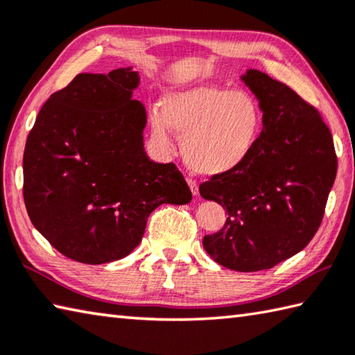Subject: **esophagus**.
Returning <instances> with one entry per match:
<instances>
[{
  "label": "esophagus",
  "instance_id": "1",
  "mask_svg": "<svg viewBox=\"0 0 355 355\" xmlns=\"http://www.w3.org/2000/svg\"><path fill=\"white\" fill-rule=\"evenodd\" d=\"M188 184H189V188L192 191V194L197 196L198 194V183L196 182V180L194 178H188Z\"/></svg>",
  "mask_w": 355,
  "mask_h": 355
}]
</instances>
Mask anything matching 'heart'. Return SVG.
<instances>
[{"label": "heart", "instance_id": "heart-1", "mask_svg": "<svg viewBox=\"0 0 355 355\" xmlns=\"http://www.w3.org/2000/svg\"><path fill=\"white\" fill-rule=\"evenodd\" d=\"M149 124L152 139L163 150L172 147L171 126L182 133L186 164L214 177L248 158L262 130V112L248 93L197 83L167 93L163 110H150Z\"/></svg>", "mask_w": 355, "mask_h": 355}]
</instances>
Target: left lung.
<instances>
[{
  "instance_id": "left-lung-1",
  "label": "left lung",
  "mask_w": 355,
  "mask_h": 355,
  "mask_svg": "<svg viewBox=\"0 0 355 355\" xmlns=\"http://www.w3.org/2000/svg\"><path fill=\"white\" fill-rule=\"evenodd\" d=\"M242 79L259 99L263 127L239 167L200 184V196L228 214L222 230L203 237V247L223 267L259 272L312 241L337 173V153L320 112L288 85L257 69Z\"/></svg>"
}]
</instances>
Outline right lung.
Instances as JSON below:
<instances>
[{"mask_svg": "<svg viewBox=\"0 0 355 355\" xmlns=\"http://www.w3.org/2000/svg\"><path fill=\"white\" fill-rule=\"evenodd\" d=\"M130 68L77 74L49 96L26 139L23 197L29 218L63 256L105 263L132 253L150 212L192 192L173 163L147 158L146 110Z\"/></svg>", "mask_w": 355, "mask_h": 355, "instance_id": "add662e5", "label": "right lung"}]
</instances>
